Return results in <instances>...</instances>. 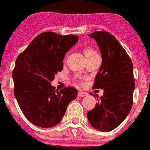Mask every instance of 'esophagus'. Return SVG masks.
<instances>
[{
    "mask_svg": "<svg viewBox=\"0 0 150 150\" xmlns=\"http://www.w3.org/2000/svg\"><path fill=\"white\" fill-rule=\"evenodd\" d=\"M87 95V93L85 91H79V97H84V96H86Z\"/></svg>",
    "mask_w": 150,
    "mask_h": 150,
    "instance_id": "esophagus-1",
    "label": "esophagus"
}]
</instances>
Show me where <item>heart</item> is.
I'll return each instance as SVG.
<instances>
[{
  "label": "heart",
  "mask_w": 150,
  "mask_h": 150,
  "mask_svg": "<svg viewBox=\"0 0 150 150\" xmlns=\"http://www.w3.org/2000/svg\"><path fill=\"white\" fill-rule=\"evenodd\" d=\"M83 52H84V55H90V54H92V53L95 52V51L92 49V48H91V47H86V48H84Z\"/></svg>",
  "instance_id": "obj_1"
}]
</instances>
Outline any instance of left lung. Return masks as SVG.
<instances>
[{
    "label": "left lung",
    "mask_w": 150,
    "mask_h": 150,
    "mask_svg": "<svg viewBox=\"0 0 150 150\" xmlns=\"http://www.w3.org/2000/svg\"><path fill=\"white\" fill-rule=\"evenodd\" d=\"M88 35L95 39L102 55L103 61L93 88L103 89V95L87 113V118L95 129L109 132L117 128L131 110L135 88L134 67L114 35L105 31Z\"/></svg>",
    "instance_id": "left-lung-1"
}]
</instances>
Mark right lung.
I'll list each match as a JSON object with an SVG mask.
<instances>
[{"label": "right lung", "mask_w": 150, "mask_h": 150, "mask_svg": "<svg viewBox=\"0 0 150 150\" xmlns=\"http://www.w3.org/2000/svg\"><path fill=\"white\" fill-rule=\"evenodd\" d=\"M78 40L77 35L45 32L16 59L13 71L14 95L22 113L35 126L49 128L57 125L77 97L74 87L58 91L51 82L63 70L65 54Z\"/></svg>", "instance_id": "right-lung-1"}]
</instances>
